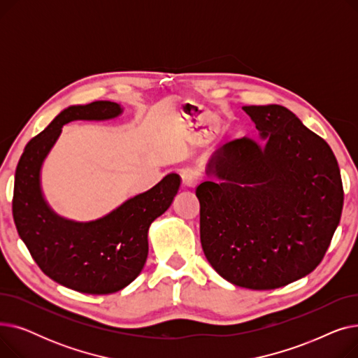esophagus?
I'll list each match as a JSON object with an SVG mask.
<instances>
[{
  "label": "esophagus",
  "instance_id": "1",
  "mask_svg": "<svg viewBox=\"0 0 358 358\" xmlns=\"http://www.w3.org/2000/svg\"><path fill=\"white\" fill-rule=\"evenodd\" d=\"M181 180H182V185L189 187V189H193L200 181V176L194 169H184L181 173Z\"/></svg>",
  "mask_w": 358,
  "mask_h": 358
}]
</instances>
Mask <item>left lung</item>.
<instances>
[{
    "label": "left lung",
    "mask_w": 358,
    "mask_h": 358,
    "mask_svg": "<svg viewBox=\"0 0 358 358\" xmlns=\"http://www.w3.org/2000/svg\"><path fill=\"white\" fill-rule=\"evenodd\" d=\"M259 139L224 143L196 189L203 252L229 283L283 287L312 273L340 224L344 192L329 145L289 108L243 106Z\"/></svg>",
    "instance_id": "8db88e82"
}]
</instances>
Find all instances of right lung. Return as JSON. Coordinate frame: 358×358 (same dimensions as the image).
<instances>
[{"instance_id": "right-lung-1", "label": "right lung", "mask_w": 358, "mask_h": 358, "mask_svg": "<svg viewBox=\"0 0 358 358\" xmlns=\"http://www.w3.org/2000/svg\"><path fill=\"white\" fill-rule=\"evenodd\" d=\"M122 113L123 107L113 101L69 106L26 145L15 169L13 217L18 235L48 277L81 293H116L141 274L150 223L171 206L181 184L178 174H168L150 190L90 222L66 219L50 208L41 173L64 124L110 120Z\"/></svg>"}]
</instances>
